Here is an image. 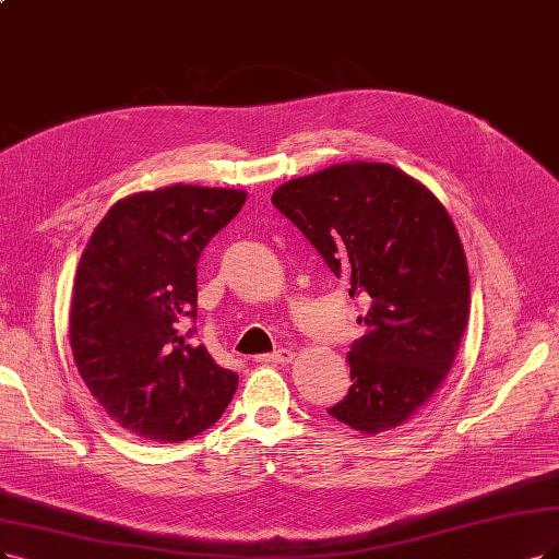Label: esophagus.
I'll list each match as a JSON object with an SVG mask.
<instances>
[{
  "instance_id": "1",
  "label": "esophagus",
  "mask_w": 559,
  "mask_h": 559,
  "mask_svg": "<svg viewBox=\"0 0 559 559\" xmlns=\"http://www.w3.org/2000/svg\"><path fill=\"white\" fill-rule=\"evenodd\" d=\"M293 359H295L293 349H278V353H274V355H260L258 357L260 364H290Z\"/></svg>"
}]
</instances>
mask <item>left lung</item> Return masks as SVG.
Masks as SVG:
<instances>
[{
    "label": "left lung",
    "mask_w": 559,
    "mask_h": 559,
    "mask_svg": "<svg viewBox=\"0 0 559 559\" xmlns=\"http://www.w3.org/2000/svg\"><path fill=\"white\" fill-rule=\"evenodd\" d=\"M276 210L326 266L370 297L347 353V396L329 415L364 436L403 426L442 386L469 316V272L444 204L389 163H338L285 181Z\"/></svg>",
    "instance_id": "left-lung-1"
}]
</instances>
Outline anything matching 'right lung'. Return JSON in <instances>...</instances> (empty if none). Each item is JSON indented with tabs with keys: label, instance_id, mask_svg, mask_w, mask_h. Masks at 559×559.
Segmentation results:
<instances>
[{
	"label": "right lung",
	"instance_id": "right-lung-1",
	"mask_svg": "<svg viewBox=\"0 0 559 559\" xmlns=\"http://www.w3.org/2000/svg\"><path fill=\"white\" fill-rule=\"evenodd\" d=\"M246 193L175 183L115 202L82 251L69 338L82 380L129 432L181 442L221 419L239 378L204 345L195 320L198 260Z\"/></svg>",
	"mask_w": 559,
	"mask_h": 559
}]
</instances>
